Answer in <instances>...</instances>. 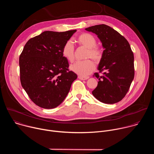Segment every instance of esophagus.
<instances>
[{
    "label": "esophagus",
    "mask_w": 154,
    "mask_h": 154,
    "mask_svg": "<svg viewBox=\"0 0 154 154\" xmlns=\"http://www.w3.org/2000/svg\"><path fill=\"white\" fill-rule=\"evenodd\" d=\"M78 78L82 80H87L89 79V77H83V76H80V75H79L78 76Z\"/></svg>",
    "instance_id": "34e87169"
}]
</instances>
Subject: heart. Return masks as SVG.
Segmentation results:
<instances>
[{
  "mask_svg": "<svg viewBox=\"0 0 154 154\" xmlns=\"http://www.w3.org/2000/svg\"><path fill=\"white\" fill-rule=\"evenodd\" d=\"M76 41L80 46L87 48L85 58H92L95 62L100 60L102 55L101 48L96 45V38L88 33H83L79 35ZM62 55L69 62L72 63L75 59V48L73 42L69 40L65 42L63 49ZM94 63L89 59L83 61H77L71 66V69L80 75L86 76L90 74L94 70Z\"/></svg>",
  "mask_w": 154,
  "mask_h": 154,
  "instance_id": "1",
  "label": "heart"
}]
</instances>
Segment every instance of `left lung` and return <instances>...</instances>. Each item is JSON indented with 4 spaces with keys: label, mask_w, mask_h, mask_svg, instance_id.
<instances>
[{
    "label": "left lung",
    "mask_w": 154,
    "mask_h": 154,
    "mask_svg": "<svg viewBox=\"0 0 154 154\" xmlns=\"http://www.w3.org/2000/svg\"><path fill=\"white\" fill-rule=\"evenodd\" d=\"M97 35L104 48L93 76L99 79L93 95L99 101L113 104L121 100L128 92L134 75V56L127 40L105 24L85 29Z\"/></svg>",
    "instance_id": "8db88e82"
}]
</instances>
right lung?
<instances>
[{"label": "right lung", "instance_id": "obj_1", "mask_svg": "<svg viewBox=\"0 0 154 154\" xmlns=\"http://www.w3.org/2000/svg\"><path fill=\"white\" fill-rule=\"evenodd\" d=\"M76 31L44 32L30 39L20 55L21 85L41 108L51 109L61 103L77 77L62 55L65 42Z\"/></svg>", "mask_w": 154, "mask_h": 154}]
</instances>
